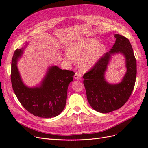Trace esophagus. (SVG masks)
I'll return each instance as SVG.
<instances>
[{"instance_id": "34e87169", "label": "esophagus", "mask_w": 148, "mask_h": 148, "mask_svg": "<svg viewBox=\"0 0 148 148\" xmlns=\"http://www.w3.org/2000/svg\"><path fill=\"white\" fill-rule=\"evenodd\" d=\"M82 77V75L81 73H79L78 72H76L75 73V75H74V78L76 79H78V80L81 79Z\"/></svg>"}]
</instances>
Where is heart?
I'll return each instance as SVG.
<instances>
[{
    "label": "heart",
    "mask_w": 148,
    "mask_h": 148,
    "mask_svg": "<svg viewBox=\"0 0 148 148\" xmlns=\"http://www.w3.org/2000/svg\"><path fill=\"white\" fill-rule=\"evenodd\" d=\"M98 44L94 38L80 40L70 45L64 59L68 63H73L74 59L81 56L78 60L79 68L86 70L95 65L106 52L104 44Z\"/></svg>",
    "instance_id": "1"
}]
</instances>
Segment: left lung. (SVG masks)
Masks as SVG:
<instances>
[{"label": "left lung", "instance_id": "left-lung-1", "mask_svg": "<svg viewBox=\"0 0 148 148\" xmlns=\"http://www.w3.org/2000/svg\"><path fill=\"white\" fill-rule=\"evenodd\" d=\"M114 36L115 42L110 51L104 53L83 77L89 104L101 113H109L122 107L130 97L136 78V61L130 42L122 35ZM119 52L125 57L127 70L120 84L110 85L105 80L104 73L111 54Z\"/></svg>", "mask_w": 148, "mask_h": 148}]
</instances>
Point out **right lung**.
<instances>
[{"label": "right lung", "mask_w": 148, "mask_h": 148, "mask_svg": "<svg viewBox=\"0 0 148 148\" xmlns=\"http://www.w3.org/2000/svg\"><path fill=\"white\" fill-rule=\"evenodd\" d=\"M22 53L23 49H16L12 60L11 82L18 99L26 110L36 117L52 118L59 115L65 108L67 89L75 73L53 66L49 69L41 86L28 88L22 82L16 66Z\"/></svg>", "instance_id": "1"}]
</instances>
